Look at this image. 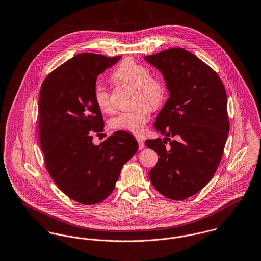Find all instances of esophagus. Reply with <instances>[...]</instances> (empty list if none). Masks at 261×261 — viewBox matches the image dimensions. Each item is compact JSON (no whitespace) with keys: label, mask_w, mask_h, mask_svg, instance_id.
<instances>
[{"label":"esophagus","mask_w":261,"mask_h":261,"mask_svg":"<svg viewBox=\"0 0 261 261\" xmlns=\"http://www.w3.org/2000/svg\"><path fill=\"white\" fill-rule=\"evenodd\" d=\"M137 141L139 142V147H140V149L144 148V142H143V139L141 138V137H138V138H137Z\"/></svg>","instance_id":"obj_1"}]
</instances>
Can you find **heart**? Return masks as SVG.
I'll return each instance as SVG.
<instances>
[{"label":"heart","instance_id":"heart-1","mask_svg":"<svg viewBox=\"0 0 261 261\" xmlns=\"http://www.w3.org/2000/svg\"><path fill=\"white\" fill-rule=\"evenodd\" d=\"M112 77L137 89L138 101H144L151 109L159 108L166 97V84L156 76L149 74L148 69L139 62L127 58L124 59L114 71ZM94 99L97 108L102 112L110 114L114 111L111 94L109 90L100 83L94 88ZM145 103L140 105L136 110L120 113L113 118L110 124L115 129L129 132L141 135L145 129V124L150 114V108Z\"/></svg>","mask_w":261,"mask_h":261}]
</instances>
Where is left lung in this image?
Segmentation results:
<instances>
[{
  "label": "left lung",
  "mask_w": 261,
  "mask_h": 261,
  "mask_svg": "<svg viewBox=\"0 0 261 261\" xmlns=\"http://www.w3.org/2000/svg\"><path fill=\"white\" fill-rule=\"evenodd\" d=\"M144 60L162 72L169 93L154 122L166 138L145 141L160 156L149 179L164 196L182 200L202 190L220 163L229 132L226 92L217 73L185 48ZM168 136L175 140L166 147Z\"/></svg>",
  "instance_id": "obj_1"
}]
</instances>
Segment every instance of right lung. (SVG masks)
<instances>
[{"label":"right lung","mask_w":261,"mask_h":261,"mask_svg":"<svg viewBox=\"0 0 261 261\" xmlns=\"http://www.w3.org/2000/svg\"><path fill=\"white\" fill-rule=\"evenodd\" d=\"M120 58L79 54L51 71L40 92L39 133L47 171L60 190L83 204L106 199L139 149L125 130L93 143V133L105 126L94 99L96 79Z\"/></svg>","instance_id":"right-lung-1"}]
</instances>
